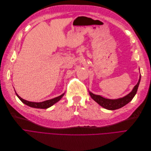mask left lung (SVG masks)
<instances>
[{"mask_svg": "<svg viewBox=\"0 0 151 151\" xmlns=\"http://www.w3.org/2000/svg\"><path fill=\"white\" fill-rule=\"evenodd\" d=\"M141 80V76L139 77V81L138 83L136 84L133 90L129 93L128 95L125 96L124 98L117 99H109L104 98L99 95H96L93 94L92 93L89 92V94L91 98L95 101L97 103H98L100 106H102L104 108L109 110H116L119 108H121L123 106L127 104L129 102H130L132 99L134 98V95L137 92L138 86Z\"/></svg>", "mask_w": 151, "mask_h": 151, "instance_id": "left-lung-1", "label": "left lung"}]
</instances>
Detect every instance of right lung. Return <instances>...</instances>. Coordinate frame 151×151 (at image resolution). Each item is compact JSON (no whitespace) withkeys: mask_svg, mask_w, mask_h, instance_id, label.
<instances>
[{"mask_svg":"<svg viewBox=\"0 0 151 151\" xmlns=\"http://www.w3.org/2000/svg\"><path fill=\"white\" fill-rule=\"evenodd\" d=\"M15 93H16L17 96L18 97V98L24 104H25L27 106H30V107H34V108H39V109H47V108H48V107H51L52 106H53L56 103L59 101L64 95V93H63V95H60L58 97H56V98H55L53 99H52L47 100V101L40 102V103H34V102H30V101H26V100H24L23 98H21L20 96H19L17 94L16 92H15Z\"/></svg>","mask_w":151,"mask_h":151,"instance_id":"obj_1","label":"right lung"}]
</instances>
